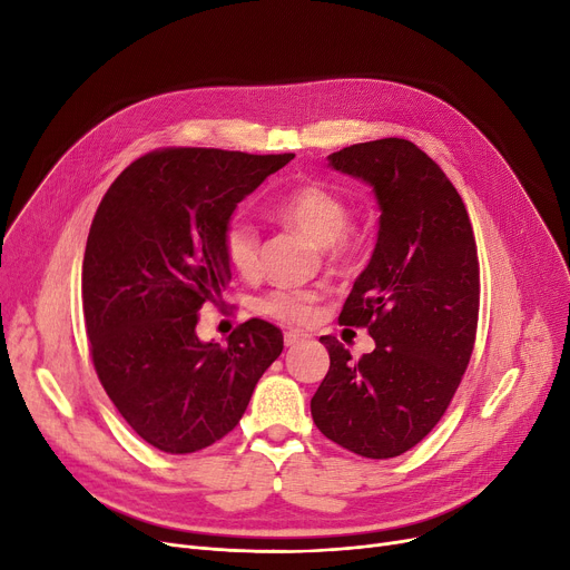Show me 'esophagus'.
Listing matches in <instances>:
<instances>
[{"label": "esophagus", "instance_id": "obj_1", "mask_svg": "<svg viewBox=\"0 0 570 570\" xmlns=\"http://www.w3.org/2000/svg\"><path fill=\"white\" fill-rule=\"evenodd\" d=\"M307 337H309V335H305V333H297V331H288V333H284V342H286V346H295V344H301V342H307Z\"/></svg>", "mask_w": 570, "mask_h": 570}]
</instances>
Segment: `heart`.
Wrapping results in <instances>:
<instances>
[{
  "label": "heart",
  "instance_id": "obj_1",
  "mask_svg": "<svg viewBox=\"0 0 570 570\" xmlns=\"http://www.w3.org/2000/svg\"><path fill=\"white\" fill-rule=\"evenodd\" d=\"M277 217L303 230L318 247H331L335 256L348 249V205L344 198L321 185H301L277 203ZM258 233L245 222L235 219L224 233L226 261L239 275H254L258 267ZM321 295L309 288H277L261 301V309L286 323H309L316 316Z\"/></svg>",
  "mask_w": 570,
  "mask_h": 570
}]
</instances>
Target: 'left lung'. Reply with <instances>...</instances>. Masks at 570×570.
<instances>
[{"instance_id": "1", "label": "left lung", "mask_w": 570, "mask_h": 570, "mask_svg": "<svg viewBox=\"0 0 570 570\" xmlns=\"http://www.w3.org/2000/svg\"><path fill=\"white\" fill-rule=\"evenodd\" d=\"M327 161L370 185L381 209L372 258L340 314L376 348L353 361L321 337L331 370L312 417L346 451L387 460L432 432L469 365L481 303L473 228L451 179L411 140L357 142Z\"/></svg>"}]
</instances>
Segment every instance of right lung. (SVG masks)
Segmentation results:
<instances>
[{
    "label": "right lung",
    "instance_id": "add662e5",
    "mask_svg": "<svg viewBox=\"0 0 570 570\" xmlns=\"http://www.w3.org/2000/svg\"><path fill=\"white\" fill-rule=\"evenodd\" d=\"M293 155L168 147L106 191L82 261V314L104 391L131 430L170 455L226 436L284 335L252 318L226 346L196 335L230 282L224 233L239 200Z\"/></svg>",
    "mask_w": 570,
    "mask_h": 570
}]
</instances>
